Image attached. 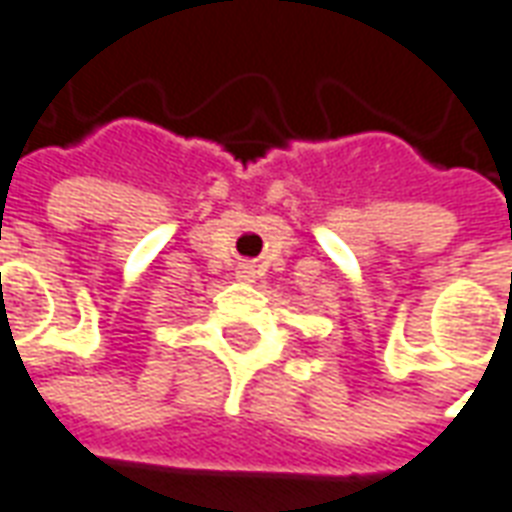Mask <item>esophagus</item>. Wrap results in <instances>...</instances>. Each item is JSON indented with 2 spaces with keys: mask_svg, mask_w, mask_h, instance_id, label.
<instances>
[{
  "mask_svg": "<svg viewBox=\"0 0 512 512\" xmlns=\"http://www.w3.org/2000/svg\"><path fill=\"white\" fill-rule=\"evenodd\" d=\"M235 274H238V279H241V282H255V268L252 266H238V271H235Z\"/></svg>",
  "mask_w": 512,
  "mask_h": 512,
  "instance_id": "obj_1",
  "label": "esophagus"
}]
</instances>
